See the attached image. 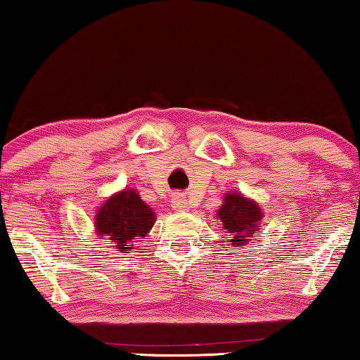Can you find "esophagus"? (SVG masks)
<instances>
[{
    "label": "esophagus",
    "instance_id": "34e87169",
    "mask_svg": "<svg viewBox=\"0 0 360 360\" xmlns=\"http://www.w3.org/2000/svg\"><path fill=\"white\" fill-rule=\"evenodd\" d=\"M172 208H174L176 212H184V210L188 208V201H186L183 196H174L172 198Z\"/></svg>",
    "mask_w": 360,
    "mask_h": 360
}]
</instances>
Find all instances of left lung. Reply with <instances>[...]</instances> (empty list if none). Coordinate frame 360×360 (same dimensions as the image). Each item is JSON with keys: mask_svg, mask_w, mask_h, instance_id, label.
Listing matches in <instances>:
<instances>
[{"mask_svg": "<svg viewBox=\"0 0 360 360\" xmlns=\"http://www.w3.org/2000/svg\"><path fill=\"white\" fill-rule=\"evenodd\" d=\"M218 218L229 233V242L243 245L254 242L252 235L257 233L255 226L262 220V213L254 201L243 198L240 193H232L225 196V203L218 210Z\"/></svg>", "mask_w": 360, "mask_h": 360, "instance_id": "8db88e82", "label": "left lung"}]
</instances>
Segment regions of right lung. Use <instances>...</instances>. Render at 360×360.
Returning <instances> with one entry per match:
<instances>
[{
  "label": "right lung",
  "mask_w": 360,
  "mask_h": 360,
  "mask_svg": "<svg viewBox=\"0 0 360 360\" xmlns=\"http://www.w3.org/2000/svg\"><path fill=\"white\" fill-rule=\"evenodd\" d=\"M154 212L140 200L137 191L111 196L96 214V233L118 250L131 249V243L146 237L154 226Z\"/></svg>",
  "instance_id": "obj_1"
}]
</instances>
